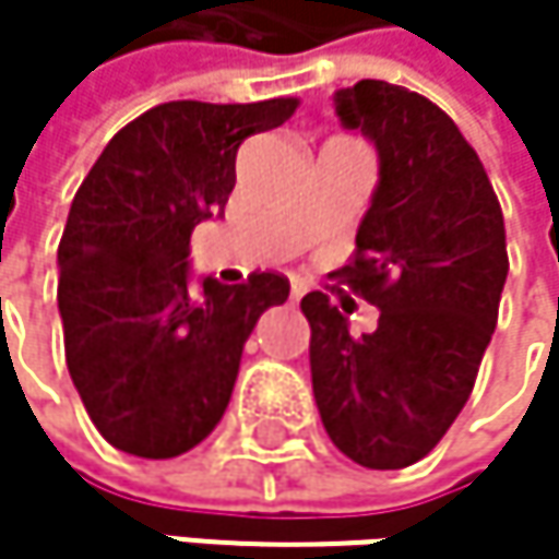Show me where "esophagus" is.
I'll return each instance as SVG.
<instances>
[{
  "instance_id": "34e87169",
  "label": "esophagus",
  "mask_w": 559,
  "mask_h": 559,
  "mask_svg": "<svg viewBox=\"0 0 559 559\" xmlns=\"http://www.w3.org/2000/svg\"><path fill=\"white\" fill-rule=\"evenodd\" d=\"M307 294V284L304 281H290V300H300Z\"/></svg>"
}]
</instances>
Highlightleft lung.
<instances>
[{
    "instance_id": "1",
    "label": "left lung",
    "mask_w": 559,
    "mask_h": 559,
    "mask_svg": "<svg viewBox=\"0 0 559 559\" xmlns=\"http://www.w3.org/2000/svg\"><path fill=\"white\" fill-rule=\"evenodd\" d=\"M336 116L379 152V187L336 272L379 307L356 336L323 290L310 323L320 420L353 463L404 469L424 460L469 401L508 278L504 219L473 145L427 96L385 80L336 93Z\"/></svg>"
}]
</instances>
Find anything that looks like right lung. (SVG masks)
I'll list each match as a JSON object with an SVG mask.
<instances>
[{
    "label": "right lung",
    "mask_w": 559,
    "mask_h": 559,
    "mask_svg": "<svg viewBox=\"0 0 559 559\" xmlns=\"http://www.w3.org/2000/svg\"><path fill=\"white\" fill-rule=\"evenodd\" d=\"M294 96L162 103L119 129L83 177L57 246V307L70 379L122 453L170 460L219 424L242 346L290 284L255 272L190 290V233L223 216L236 152L278 129Z\"/></svg>",
    "instance_id": "right-lung-1"
}]
</instances>
